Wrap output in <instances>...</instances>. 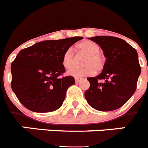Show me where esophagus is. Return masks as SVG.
I'll return each mask as SVG.
<instances>
[{
    "instance_id": "34e87169",
    "label": "esophagus",
    "mask_w": 148,
    "mask_h": 148,
    "mask_svg": "<svg viewBox=\"0 0 148 148\" xmlns=\"http://www.w3.org/2000/svg\"><path fill=\"white\" fill-rule=\"evenodd\" d=\"M82 78H76L75 79V82H76V83H78V82H79L80 81H82Z\"/></svg>"
}]
</instances>
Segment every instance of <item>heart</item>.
<instances>
[{"label":"heart","instance_id":"b5f03b06","mask_svg":"<svg viewBox=\"0 0 148 148\" xmlns=\"http://www.w3.org/2000/svg\"><path fill=\"white\" fill-rule=\"evenodd\" d=\"M77 48L80 51L87 54L84 64V67H73L67 72L68 75L75 78L91 75L95 70L99 71L103 68L104 64V58L99 53L100 47L97 44L90 41L84 40L77 45ZM74 61L73 52L72 48H69L64 52L62 57V64L65 68L72 67Z\"/></svg>","mask_w":148,"mask_h":148}]
</instances>
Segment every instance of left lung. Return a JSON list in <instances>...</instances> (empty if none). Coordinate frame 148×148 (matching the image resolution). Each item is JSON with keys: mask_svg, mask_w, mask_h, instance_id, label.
<instances>
[{"mask_svg": "<svg viewBox=\"0 0 148 148\" xmlns=\"http://www.w3.org/2000/svg\"><path fill=\"white\" fill-rule=\"evenodd\" d=\"M89 39L99 44L107 58L102 72L87 78L90 88L84 92L92 108L111 111L122 107L134 94L141 66L138 53L125 40L113 36H95ZM100 80L104 82H100Z\"/></svg>", "mask_w": 148, "mask_h": 148, "instance_id": "left-lung-1", "label": "left lung"}]
</instances>
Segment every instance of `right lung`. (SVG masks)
Returning a JSON list of instances; mask_svg holds the SVG:
<instances>
[{
	"instance_id": "right-lung-1",
	"label": "right lung",
	"mask_w": 148,
	"mask_h": 148,
	"mask_svg": "<svg viewBox=\"0 0 148 148\" xmlns=\"http://www.w3.org/2000/svg\"><path fill=\"white\" fill-rule=\"evenodd\" d=\"M82 37L44 40L19 52L11 64L12 91L26 108L47 113L61 108L73 76L65 72L62 57L65 51Z\"/></svg>"
}]
</instances>
